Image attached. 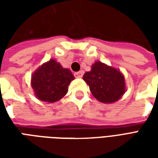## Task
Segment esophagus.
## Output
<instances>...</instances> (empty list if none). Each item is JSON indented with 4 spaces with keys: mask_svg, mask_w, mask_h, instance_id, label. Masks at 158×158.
<instances>
[{
    "mask_svg": "<svg viewBox=\"0 0 158 158\" xmlns=\"http://www.w3.org/2000/svg\"><path fill=\"white\" fill-rule=\"evenodd\" d=\"M74 76H75L76 78H78V79H80V78H82L83 77V72L82 71H79V72H77L74 73Z\"/></svg>",
    "mask_w": 158,
    "mask_h": 158,
    "instance_id": "obj_1",
    "label": "esophagus"
}]
</instances>
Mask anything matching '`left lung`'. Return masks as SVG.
Returning a JSON list of instances; mask_svg holds the SVG:
<instances>
[{
	"instance_id": "obj_1",
	"label": "left lung",
	"mask_w": 158,
	"mask_h": 158,
	"mask_svg": "<svg viewBox=\"0 0 158 158\" xmlns=\"http://www.w3.org/2000/svg\"><path fill=\"white\" fill-rule=\"evenodd\" d=\"M83 79L89 85L94 97L100 102L110 104L118 102L126 91V83L122 72L114 67L96 61Z\"/></svg>"
}]
</instances>
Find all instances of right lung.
Returning a JSON list of instances; mask_svg holds the SVG:
<instances>
[{"instance_id":"add662e5","label":"right lung","mask_w":158,"mask_h":158,"mask_svg":"<svg viewBox=\"0 0 158 158\" xmlns=\"http://www.w3.org/2000/svg\"><path fill=\"white\" fill-rule=\"evenodd\" d=\"M74 76L69 69H64L55 59L40 66L31 75V86L37 99L56 102L66 96L69 85Z\"/></svg>"}]
</instances>
